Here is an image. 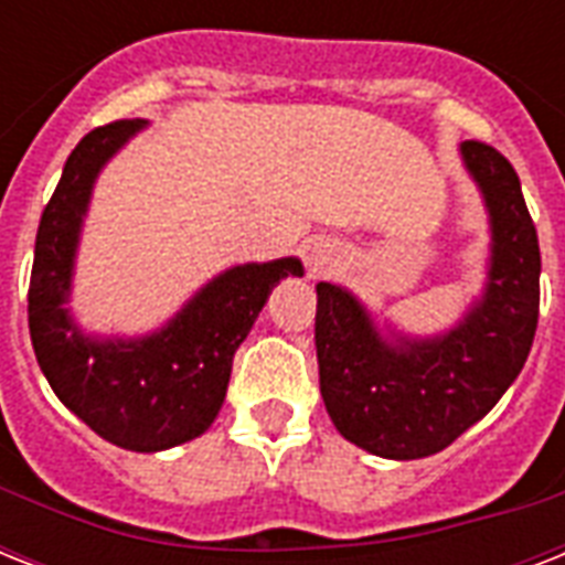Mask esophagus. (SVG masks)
Instances as JSON below:
<instances>
[{"instance_id": "34e87169", "label": "esophagus", "mask_w": 565, "mask_h": 565, "mask_svg": "<svg viewBox=\"0 0 565 565\" xmlns=\"http://www.w3.org/2000/svg\"><path fill=\"white\" fill-rule=\"evenodd\" d=\"M322 264H326V260H313V273H319V269H322Z\"/></svg>"}]
</instances>
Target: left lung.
<instances>
[{"mask_svg":"<svg viewBox=\"0 0 565 565\" xmlns=\"http://www.w3.org/2000/svg\"><path fill=\"white\" fill-rule=\"evenodd\" d=\"M492 220L483 299L443 340L390 345L334 284L317 287L319 393L349 443L416 460L451 446L522 372L540 319V239L513 163L481 140L460 146Z\"/></svg>","mask_w":565,"mask_h":565,"instance_id":"1","label":"left lung"}]
</instances>
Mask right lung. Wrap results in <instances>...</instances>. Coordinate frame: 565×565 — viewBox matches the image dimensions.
Masks as SVG:
<instances>
[{"mask_svg": "<svg viewBox=\"0 0 565 565\" xmlns=\"http://www.w3.org/2000/svg\"><path fill=\"white\" fill-rule=\"evenodd\" d=\"M143 126L93 128L66 158L43 207L29 284V331L55 395L102 439L128 451H161L211 428L228 390L234 352L269 292L301 275L296 257L234 266L204 287L170 326L146 340H87L64 310L82 213L102 163Z\"/></svg>", "mask_w": 565, "mask_h": 565, "instance_id": "1", "label": "right lung"}]
</instances>
